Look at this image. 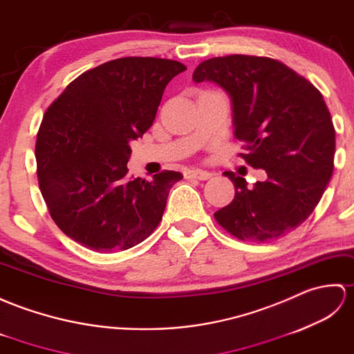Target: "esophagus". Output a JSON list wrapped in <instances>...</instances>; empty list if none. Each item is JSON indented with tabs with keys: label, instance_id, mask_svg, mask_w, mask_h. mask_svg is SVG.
I'll list each match as a JSON object with an SVG mask.
<instances>
[{
	"label": "esophagus",
	"instance_id": "obj_1",
	"mask_svg": "<svg viewBox=\"0 0 354 354\" xmlns=\"http://www.w3.org/2000/svg\"><path fill=\"white\" fill-rule=\"evenodd\" d=\"M212 174L207 171L203 169H187L185 171V178H198V180H207L210 178Z\"/></svg>",
	"mask_w": 354,
	"mask_h": 354
}]
</instances>
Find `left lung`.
Returning a JSON list of instances; mask_svg holds the SVG:
<instances>
[{
  "label": "left lung",
  "mask_w": 354,
  "mask_h": 354,
  "mask_svg": "<svg viewBox=\"0 0 354 354\" xmlns=\"http://www.w3.org/2000/svg\"><path fill=\"white\" fill-rule=\"evenodd\" d=\"M195 83L214 82L229 93L239 156L265 182L225 171L234 198L215 212L218 224L241 241L268 242L303 224L330 182L335 127L321 92L285 64L270 57L232 54L204 60Z\"/></svg>",
  "instance_id": "1"
}]
</instances>
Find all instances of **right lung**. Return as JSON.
Masks as SVG:
<instances>
[{
    "instance_id": "add662e5",
    "label": "right lung",
    "mask_w": 354,
    "mask_h": 354,
    "mask_svg": "<svg viewBox=\"0 0 354 354\" xmlns=\"http://www.w3.org/2000/svg\"><path fill=\"white\" fill-rule=\"evenodd\" d=\"M177 60L121 57L86 71L46 109L36 139L39 189L59 229L98 253L145 241L162 221L169 189L162 171L130 178V140L151 127Z\"/></svg>"
}]
</instances>
